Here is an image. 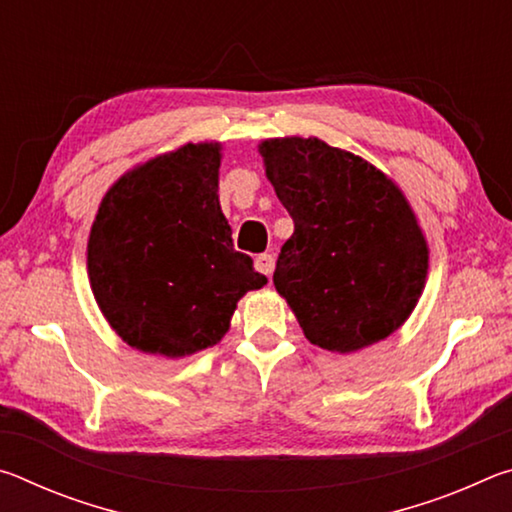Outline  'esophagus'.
I'll return each instance as SVG.
<instances>
[{
	"instance_id": "34e87169",
	"label": "esophagus",
	"mask_w": 512,
	"mask_h": 512,
	"mask_svg": "<svg viewBox=\"0 0 512 512\" xmlns=\"http://www.w3.org/2000/svg\"><path fill=\"white\" fill-rule=\"evenodd\" d=\"M255 268L259 273H264L266 277H271L273 271H275V257L268 255V253H262L255 257Z\"/></svg>"
}]
</instances>
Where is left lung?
I'll return each instance as SVG.
<instances>
[{"instance_id":"8db88e82","label":"left lung","mask_w":512,"mask_h":512,"mask_svg":"<svg viewBox=\"0 0 512 512\" xmlns=\"http://www.w3.org/2000/svg\"><path fill=\"white\" fill-rule=\"evenodd\" d=\"M291 214L273 284L307 341L350 354L397 332L427 284L429 244L393 178L318 137L259 142Z\"/></svg>"}]
</instances>
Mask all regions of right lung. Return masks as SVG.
Here are the masks:
<instances>
[{"label":"right lung","instance_id":"1","mask_svg":"<svg viewBox=\"0 0 512 512\" xmlns=\"http://www.w3.org/2000/svg\"><path fill=\"white\" fill-rule=\"evenodd\" d=\"M221 142H187L126 171L101 198L88 277L133 350L180 359L219 343L237 302L262 289L219 205Z\"/></svg>","mask_w":512,"mask_h":512}]
</instances>
